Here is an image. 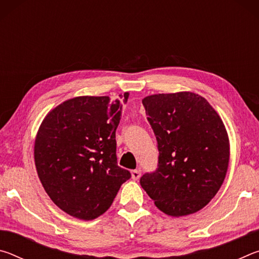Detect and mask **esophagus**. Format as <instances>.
I'll return each mask as SVG.
<instances>
[{
    "label": "esophagus",
    "instance_id": "esophagus-1",
    "mask_svg": "<svg viewBox=\"0 0 259 259\" xmlns=\"http://www.w3.org/2000/svg\"><path fill=\"white\" fill-rule=\"evenodd\" d=\"M131 177H133L134 181H138V179L140 178L139 170H133V171H131Z\"/></svg>",
    "mask_w": 259,
    "mask_h": 259
}]
</instances>
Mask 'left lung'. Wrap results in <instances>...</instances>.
Returning a JSON list of instances; mask_svg holds the SVG:
<instances>
[{
    "mask_svg": "<svg viewBox=\"0 0 259 259\" xmlns=\"http://www.w3.org/2000/svg\"><path fill=\"white\" fill-rule=\"evenodd\" d=\"M157 142V168L140 185L161 211L179 217L209 203L224 182L230 144L224 123L203 97L159 94L143 99Z\"/></svg>",
    "mask_w": 259,
    "mask_h": 259,
    "instance_id": "1",
    "label": "left lung"
}]
</instances>
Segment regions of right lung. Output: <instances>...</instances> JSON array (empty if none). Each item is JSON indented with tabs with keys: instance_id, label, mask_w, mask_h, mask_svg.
Segmentation results:
<instances>
[{
	"instance_id": "add662e5",
	"label": "right lung",
	"mask_w": 259,
	"mask_h": 259,
	"mask_svg": "<svg viewBox=\"0 0 259 259\" xmlns=\"http://www.w3.org/2000/svg\"><path fill=\"white\" fill-rule=\"evenodd\" d=\"M121 113L119 100L76 97L52 109L38 129L34 146L38 178L54 203L73 217L91 221L103 214L131 177L117 165Z\"/></svg>"
}]
</instances>
